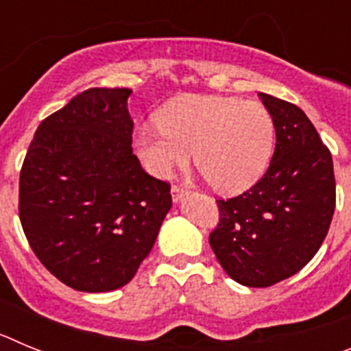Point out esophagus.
<instances>
[{"label": "esophagus", "instance_id": "1", "mask_svg": "<svg viewBox=\"0 0 351 351\" xmlns=\"http://www.w3.org/2000/svg\"><path fill=\"white\" fill-rule=\"evenodd\" d=\"M184 188L182 186H172L170 188V195H172V200L173 202H178V200H181V197L184 195Z\"/></svg>", "mask_w": 351, "mask_h": 351}]
</instances>
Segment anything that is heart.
Instances as JSON below:
<instances>
[{"label":"heart","mask_w":351,"mask_h":351,"mask_svg":"<svg viewBox=\"0 0 351 351\" xmlns=\"http://www.w3.org/2000/svg\"><path fill=\"white\" fill-rule=\"evenodd\" d=\"M160 128L141 126L133 147L151 176L167 179L195 163L221 193H239L255 184L267 169L276 128L271 112L256 101L226 96H190L158 114Z\"/></svg>","instance_id":"b5f03b06"}]
</instances>
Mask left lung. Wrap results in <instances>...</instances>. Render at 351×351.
Returning a JSON list of instances; mask_svg holds the SVG:
<instances>
[{
  "mask_svg": "<svg viewBox=\"0 0 351 351\" xmlns=\"http://www.w3.org/2000/svg\"><path fill=\"white\" fill-rule=\"evenodd\" d=\"M276 128L271 165L239 197L216 200L214 255L232 280L265 288L300 269L320 250L336 207L332 154L297 105L260 93Z\"/></svg>",
  "mask_w": 351,
  "mask_h": 351,
  "instance_id": "1",
  "label": "left lung"
}]
</instances>
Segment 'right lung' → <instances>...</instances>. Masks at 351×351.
<instances>
[{
	"label": "right lung",
	"mask_w": 351,
	"mask_h": 351,
	"mask_svg": "<svg viewBox=\"0 0 351 351\" xmlns=\"http://www.w3.org/2000/svg\"><path fill=\"white\" fill-rule=\"evenodd\" d=\"M128 88H91L40 123L19 178V218L52 276L79 291L132 281L172 207L133 154Z\"/></svg>",
	"instance_id": "right-lung-1"
}]
</instances>
